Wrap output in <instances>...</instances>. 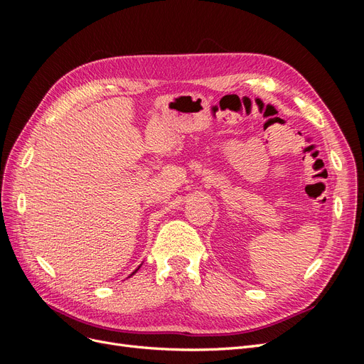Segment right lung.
<instances>
[{"mask_svg": "<svg viewBox=\"0 0 364 364\" xmlns=\"http://www.w3.org/2000/svg\"><path fill=\"white\" fill-rule=\"evenodd\" d=\"M139 267H141V266H139ZM139 267H138V269H136V270H135V272H132V274H135V273H136V272H138V270H139ZM132 274H130V277H132ZM130 277H129V278H130Z\"/></svg>", "mask_w": 364, "mask_h": 364, "instance_id": "obj_1", "label": "right lung"}]
</instances>
